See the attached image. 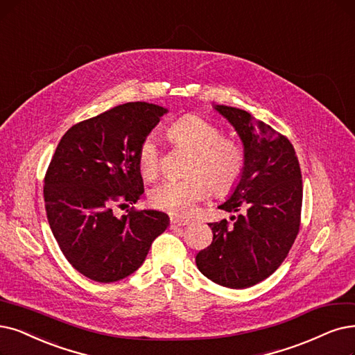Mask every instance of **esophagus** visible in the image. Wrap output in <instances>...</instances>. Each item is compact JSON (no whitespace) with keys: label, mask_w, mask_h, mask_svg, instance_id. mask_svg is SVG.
<instances>
[{"label":"esophagus","mask_w":355,"mask_h":355,"mask_svg":"<svg viewBox=\"0 0 355 355\" xmlns=\"http://www.w3.org/2000/svg\"><path fill=\"white\" fill-rule=\"evenodd\" d=\"M189 221L188 220H183V218H172L170 220V229H178V227H182V225H188Z\"/></svg>","instance_id":"obj_1"}]
</instances>
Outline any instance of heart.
Instances as JSON below:
<instances>
[{
	"instance_id": "heart-1",
	"label": "heart",
	"mask_w": 355,
	"mask_h": 355,
	"mask_svg": "<svg viewBox=\"0 0 355 355\" xmlns=\"http://www.w3.org/2000/svg\"><path fill=\"white\" fill-rule=\"evenodd\" d=\"M168 137L176 146L193 151L188 179H167L150 192L151 204L173 216H189L195 204L209 192L232 191L245 170V153L237 143L223 139V131L212 122L185 115L170 125ZM141 173L154 180L160 173L162 153L157 137L147 135L137 154Z\"/></svg>"
}]
</instances>
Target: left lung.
I'll return each mask as SVG.
<instances>
[{"mask_svg": "<svg viewBox=\"0 0 355 355\" xmlns=\"http://www.w3.org/2000/svg\"><path fill=\"white\" fill-rule=\"evenodd\" d=\"M242 141L245 170L218 205L232 216L209 223L212 243L196 254L200 271L216 284L248 288L277 271L300 227L303 183L290 141L249 112L212 105Z\"/></svg>", "mask_w": 355, "mask_h": 355, "instance_id": "left-lung-1", "label": "left lung"}]
</instances>
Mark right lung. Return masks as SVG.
Returning <instances> with one entry per match:
<instances>
[{"label":"right lung","mask_w":355,"mask_h":355,"mask_svg":"<svg viewBox=\"0 0 355 355\" xmlns=\"http://www.w3.org/2000/svg\"><path fill=\"white\" fill-rule=\"evenodd\" d=\"M167 112L146 102L119 105L71 126L56 147L45 176L46 216L64 257L84 277L131 275L168 227L162 211L113 214L144 193L138 148Z\"/></svg>","instance_id":"right-lung-1"}]
</instances>
